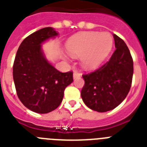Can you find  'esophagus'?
<instances>
[{"label": "esophagus", "mask_w": 147, "mask_h": 147, "mask_svg": "<svg viewBox=\"0 0 147 147\" xmlns=\"http://www.w3.org/2000/svg\"><path fill=\"white\" fill-rule=\"evenodd\" d=\"M81 76V74L80 72H77V71H75L73 73V78L74 79L75 78H80Z\"/></svg>", "instance_id": "obj_1"}]
</instances>
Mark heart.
Listing matches in <instances>:
<instances>
[{
  "label": "heart",
  "mask_w": 147,
  "mask_h": 147,
  "mask_svg": "<svg viewBox=\"0 0 147 147\" xmlns=\"http://www.w3.org/2000/svg\"><path fill=\"white\" fill-rule=\"evenodd\" d=\"M113 39L109 32H86L78 33L66 43L68 54L72 57L82 55L84 68L92 69L100 66L112 50Z\"/></svg>",
  "instance_id": "heart-1"
}]
</instances>
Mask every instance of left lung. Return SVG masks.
<instances>
[{
    "label": "left lung",
    "instance_id": "8db88e82",
    "mask_svg": "<svg viewBox=\"0 0 147 147\" xmlns=\"http://www.w3.org/2000/svg\"><path fill=\"white\" fill-rule=\"evenodd\" d=\"M113 37L116 49L109 61L98 69L82 75L85 84L81 89V98L89 108L99 112L118 107L132 86V55L125 42L118 35Z\"/></svg>",
    "mask_w": 147,
    "mask_h": 147
}]
</instances>
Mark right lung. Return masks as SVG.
<instances>
[{
	"mask_svg": "<svg viewBox=\"0 0 147 147\" xmlns=\"http://www.w3.org/2000/svg\"><path fill=\"white\" fill-rule=\"evenodd\" d=\"M58 35L52 27L29 35L20 43L13 64V79L18 98L26 108L44 114L58 108L63 92L73 81V72H61L47 61L41 44Z\"/></svg>",
	"mask_w": 147,
	"mask_h": 147,
	"instance_id": "1",
	"label": "right lung"
}]
</instances>
